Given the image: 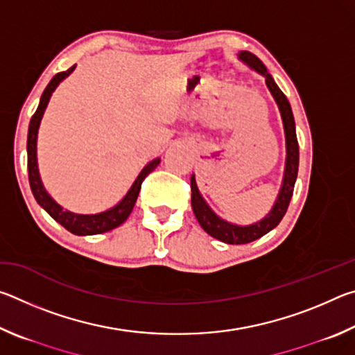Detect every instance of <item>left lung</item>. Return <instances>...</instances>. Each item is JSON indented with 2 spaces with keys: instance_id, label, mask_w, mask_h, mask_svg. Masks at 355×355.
Here are the masks:
<instances>
[{
  "instance_id": "1",
  "label": "left lung",
  "mask_w": 355,
  "mask_h": 355,
  "mask_svg": "<svg viewBox=\"0 0 355 355\" xmlns=\"http://www.w3.org/2000/svg\"><path fill=\"white\" fill-rule=\"evenodd\" d=\"M239 59L250 65L252 69L257 70L258 73H261L266 78V84L271 91L272 97L275 98L279 105V110L282 114V120H284V128H285V136H286V166H285V177L284 183H282V189L279 192L277 200H275V205L271 209L266 218L261 219L257 224H252L248 227L241 225H233L230 222H225L220 219L219 216H216L211 208L207 205V202L203 200L200 196L199 189H197L196 178L194 175L191 177V203L192 209H194V214L197 220H199L200 227L205 230L209 236L219 239L222 243L227 244H248L255 241V239L261 238L266 235L268 232H271L274 227L279 225V222L284 218L288 205H290L293 191H294V183H296L297 178V169H299V144L296 137V127H294V117L293 111L290 106V101L285 97V94L280 91L277 84L272 80V76L268 73L264 64L258 59L255 55H252L249 51H241L239 53Z\"/></svg>"
}]
</instances>
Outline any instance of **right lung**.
<instances>
[{"label": "right lung", "mask_w": 355, "mask_h": 355, "mask_svg": "<svg viewBox=\"0 0 355 355\" xmlns=\"http://www.w3.org/2000/svg\"><path fill=\"white\" fill-rule=\"evenodd\" d=\"M75 70L73 67H70L65 71H59L58 75L53 76V80L48 83V86L45 87L44 94L40 97V103L35 110L34 116L31 117V122H29V130H28V175H29V186H31V191L37 200L39 205L45 209V211L51 216L53 219L59 222L65 230H69L73 235H98V233H105L110 232L112 228L119 227L120 224H123L130 213L133 211V207L137 200V196H139L141 191V184L144 182L150 172H152L156 166L159 164V158L153 159L152 163H148L146 167H144L142 172L139 173V177L136 178V182L131 186V189L127 192V196L120 200L116 207H112L107 211L98 213V214H75L70 213L67 209H62L61 205L51 199L50 196L46 194V191L44 188V184L40 182L39 177V169H37V156H35V144H37V130L40 125L42 116H44V111L50 101V97L55 89L58 87V84L61 83L65 76H69L71 71Z\"/></svg>", "instance_id": "obj_1"}]
</instances>
